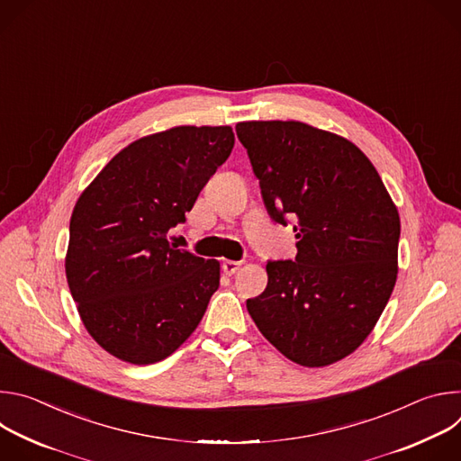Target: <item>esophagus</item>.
<instances>
[{"instance_id":"1","label":"esophagus","mask_w":461,"mask_h":461,"mask_svg":"<svg viewBox=\"0 0 461 461\" xmlns=\"http://www.w3.org/2000/svg\"><path fill=\"white\" fill-rule=\"evenodd\" d=\"M240 265H242L240 260H224V262H222V272H224L226 276H233V274L240 268Z\"/></svg>"}]
</instances>
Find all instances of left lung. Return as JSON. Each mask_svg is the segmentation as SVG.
Here are the masks:
<instances>
[{
    "label": "left lung",
    "mask_w": 461,
    "mask_h": 461,
    "mask_svg": "<svg viewBox=\"0 0 461 461\" xmlns=\"http://www.w3.org/2000/svg\"><path fill=\"white\" fill-rule=\"evenodd\" d=\"M270 217L294 230L295 260H268V286L246 306L260 334L303 366L352 354L398 277L400 215L365 153L303 122H240Z\"/></svg>",
    "instance_id": "left-lung-1"
}]
</instances>
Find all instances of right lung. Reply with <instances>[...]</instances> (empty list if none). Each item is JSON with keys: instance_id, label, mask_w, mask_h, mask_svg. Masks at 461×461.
I'll use <instances>...</instances> for the list:
<instances>
[{"instance_id": "obj_1", "label": "right lung", "mask_w": 461, "mask_h": 461, "mask_svg": "<svg viewBox=\"0 0 461 461\" xmlns=\"http://www.w3.org/2000/svg\"><path fill=\"white\" fill-rule=\"evenodd\" d=\"M235 144L230 125H180L122 149L80 194L65 274L93 339L111 356L151 365L199 326L221 268L169 244Z\"/></svg>"}]
</instances>
